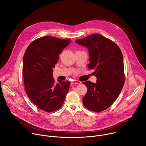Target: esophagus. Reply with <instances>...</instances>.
<instances>
[{
	"instance_id": "1",
	"label": "esophagus",
	"mask_w": 146,
	"mask_h": 146,
	"mask_svg": "<svg viewBox=\"0 0 146 146\" xmlns=\"http://www.w3.org/2000/svg\"><path fill=\"white\" fill-rule=\"evenodd\" d=\"M72 85H75V84H80L81 82L78 80H73L71 82Z\"/></svg>"
}]
</instances>
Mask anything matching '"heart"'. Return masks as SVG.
Instances as JSON below:
<instances>
[{
    "label": "heart",
    "instance_id": "b5f03b06",
    "mask_svg": "<svg viewBox=\"0 0 146 146\" xmlns=\"http://www.w3.org/2000/svg\"><path fill=\"white\" fill-rule=\"evenodd\" d=\"M63 54H64V51L61 52V53L59 54V58H61V57H62V55H63Z\"/></svg>",
    "mask_w": 146,
    "mask_h": 146
}]
</instances>
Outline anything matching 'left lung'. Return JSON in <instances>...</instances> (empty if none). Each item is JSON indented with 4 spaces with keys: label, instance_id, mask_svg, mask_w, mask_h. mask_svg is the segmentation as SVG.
Returning <instances> with one entry per match:
<instances>
[{
    "label": "left lung",
    "instance_id": "8db88e82",
    "mask_svg": "<svg viewBox=\"0 0 146 146\" xmlns=\"http://www.w3.org/2000/svg\"><path fill=\"white\" fill-rule=\"evenodd\" d=\"M80 45L88 48L90 64L94 69L96 82H83L87 92L82 103L88 110L100 112L109 108L119 96L125 82L123 55L114 41L99 34H92L76 40Z\"/></svg>",
    "mask_w": 146,
    "mask_h": 146
}]
</instances>
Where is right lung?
I'll list each match as a JSON object with an SVG mask.
<instances>
[{"label": "right lung", "instance_id": "add662e5", "mask_svg": "<svg viewBox=\"0 0 146 146\" xmlns=\"http://www.w3.org/2000/svg\"><path fill=\"white\" fill-rule=\"evenodd\" d=\"M70 42V39L40 37L32 41L24 54L23 73L26 92L37 108L46 112L59 109L69 90L70 81L55 82L52 68Z\"/></svg>", "mask_w": 146, "mask_h": 146}]
</instances>
